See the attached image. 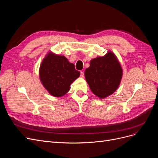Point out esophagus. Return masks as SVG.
<instances>
[{
	"mask_svg": "<svg viewBox=\"0 0 158 158\" xmlns=\"http://www.w3.org/2000/svg\"><path fill=\"white\" fill-rule=\"evenodd\" d=\"M80 76L82 78H84V71H81L80 72Z\"/></svg>",
	"mask_w": 158,
	"mask_h": 158,
	"instance_id": "esophagus-1",
	"label": "esophagus"
}]
</instances>
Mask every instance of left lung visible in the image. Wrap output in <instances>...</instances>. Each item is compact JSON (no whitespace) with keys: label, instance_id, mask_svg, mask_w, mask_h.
Returning a JSON list of instances; mask_svg holds the SVG:
<instances>
[{"label":"left lung","instance_id":"1","mask_svg":"<svg viewBox=\"0 0 158 158\" xmlns=\"http://www.w3.org/2000/svg\"><path fill=\"white\" fill-rule=\"evenodd\" d=\"M84 75L92 92L99 98L104 99L118 88L123 69L117 56L109 51L104 56L91 60Z\"/></svg>","mask_w":158,"mask_h":158}]
</instances>
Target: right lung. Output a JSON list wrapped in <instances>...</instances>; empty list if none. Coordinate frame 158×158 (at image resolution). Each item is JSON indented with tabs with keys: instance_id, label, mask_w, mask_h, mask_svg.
<instances>
[{
	"instance_id": "1",
	"label": "right lung",
	"mask_w": 158,
	"mask_h": 158,
	"mask_svg": "<svg viewBox=\"0 0 158 158\" xmlns=\"http://www.w3.org/2000/svg\"><path fill=\"white\" fill-rule=\"evenodd\" d=\"M80 75L74 64L63 55L49 51L43 59L39 70L41 84L54 97L63 96L70 90V85Z\"/></svg>"
}]
</instances>
